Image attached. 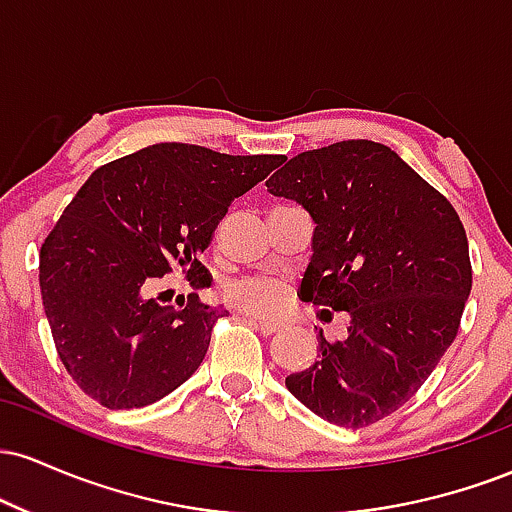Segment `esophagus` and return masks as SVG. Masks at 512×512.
<instances>
[{
	"label": "esophagus",
	"instance_id": "esophagus-1",
	"mask_svg": "<svg viewBox=\"0 0 512 512\" xmlns=\"http://www.w3.org/2000/svg\"><path fill=\"white\" fill-rule=\"evenodd\" d=\"M248 322H250V327H255L257 332H262V334H276V332H281L284 330V325H279V322H267V320H257V317H248Z\"/></svg>",
	"mask_w": 512,
	"mask_h": 512
}]
</instances>
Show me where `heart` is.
I'll use <instances>...</instances> for the list:
<instances>
[{"instance_id":"obj_1","label":"heart","mask_w":512,"mask_h":512,"mask_svg":"<svg viewBox=\"0 0 512 512\" xmlns=\"http://www.w3.org/2000/svg\"><path fill=\"white\" fill-rule=\"evenodd\" d=\"M223 296H226L228 303L243 310V313L257 317H274L286 308V303L291 298V289L284 279L255 274L231 281L223 289Z\"/></svg>"}]
</instances>
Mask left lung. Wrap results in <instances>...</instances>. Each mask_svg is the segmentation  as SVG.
<instances>
[{
	"label": "left lung",
	"mask_w": 512,
	"mask_h": 512,
	"mask_svg": "<svg viewBox=\"0 0 512 512\" xmlns=\"http://www.w3.org/2000/svg\"><path fill=\"white\" fill-rule=\"evenodd\" d=\"M267 190L315 221L298 296L351 317L342 342L320 332V358L286 387L330 424H375L414 397L460 330L472 291L460 216L390 146L368 139L293 156Z\"/></svg>",
	"instance_id": "left-lung-1"
}]
</instances>
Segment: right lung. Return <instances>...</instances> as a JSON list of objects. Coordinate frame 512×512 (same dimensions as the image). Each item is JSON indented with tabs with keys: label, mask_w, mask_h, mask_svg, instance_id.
<instances>
[{
	"label": "right lung",
	"mask_w": 512,
	"mask_h": 512,
	"mask_svg": "<svg viewBox=\"0 0 512 512\" xmlns=\"http://www.w3.org/2000/svg\"><path fill=\"white\" fill-rule=\"evenodd\" d=\"M284 156H228L154 144L93 170L40 248V293L74 383L108 409H137L180 387L204 361L226 310L158 305L151 284L180 272L199 289V255L233 199Z\"/></svg>",
	"instance_id": "obj_1"
}]
</instances>
